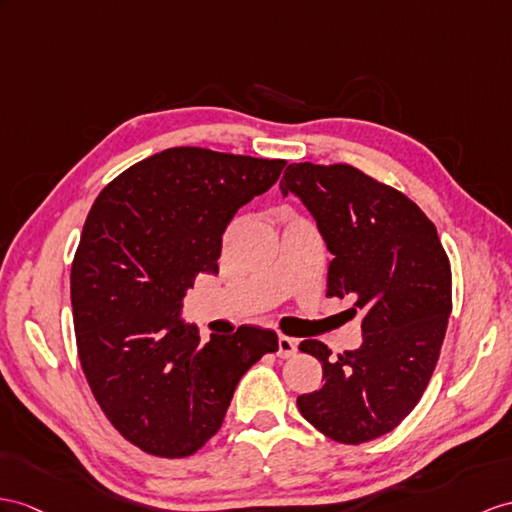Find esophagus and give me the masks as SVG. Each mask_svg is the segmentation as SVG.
<instances>
[{
	"label": "esophagus",
	"instance_id": "34e87169",
	"mask_svg": "<svg viewBox=\"0 0 512 512\" xmlns=\"http://www.w3.org/2000/svg\"><path fill=\"white\" fill-rule=\"evenodd\" d=\"M297 352V341L291 339V336H278V356L280 358H291Z\"/></svg>",
	"mask_w": 512,
	"mask_h": 512
}]
</instances>
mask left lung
Masks as SVG:
<instances>
[{
	"label": "left lung",
	"instance_id": "left-lung-1",
	"mask_svg": "<svg viewBox=\"0 0 512 512\" xmlns=\"http://www.w3.org/2000/svg\"><path fill=\"white\" fill-rule=\"evenodd\" d=\"M317 221L328 245V297H354L363 343L319 358L323 384L297 397L306 421L332 441L358 445L391 432L432 378L452 313V269L434 223L406 195L350 165H289L280 182ZM356 313V310H354Z\"/></svg>",
	"mask_w": 512,
	"mask_h": 512
}]
</instances>
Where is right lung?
I'll return each instance as SVG.
<instances>
[{"instance_id": "1", "label": "right lung", "mask_w": 512, "mask_h": 512, "mask_svg": "<svg viewBox=\"0 0 512 512\" xmlns=\"http://www.w3.org/2000/svg\"><path fill=\"white\" fill-rule=\"evenodd\" d=\"M286 160L171 147L99 193L71 267L78 356L97 404L130 443L162 458L217 434L236 384L278 350L273 330L199 339L182 299L217 273L239 208L278 182Z\"/></svg>"}]
</instances>
